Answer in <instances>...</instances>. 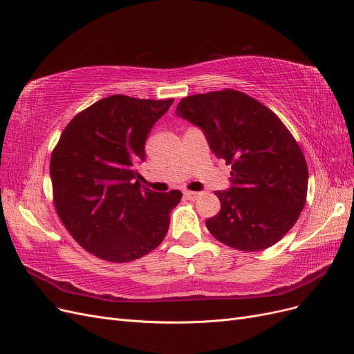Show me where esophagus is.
<instances>
[{"instance_id":"obj_1","label":"esophagus","mask_w":354,"mask_h":354,"mask_svg":"<svg viewBox=\"0 0 354 354\" xmlns=\"http://www.w3.org/2000/svg\"><path fill=\"white\" fill-rule=\"evenodd\" d=\"M183 195H185V198L189 199V201H195V199H198V198L201 196L199 192H192V190H185Z\"/></svg>"}]
</instances>
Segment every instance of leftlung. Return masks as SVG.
Wrapping results in <instances>:
<instances>
[{"label": "left lung", "instance_id": "left-lung-1", "mask_svg": "<svg viewBox=\"0 0 354 354\" xmlns=\"http://www.w3.org/2000/svg\"><path fill=\"white\" fill-rule=\"evenodd\" d=\"M176 113L201 127L232 167L233 186L216 192L221 209L205 221L212 236L248 252L279 242L301 214L308 185L306 158L279 116L232 88L187 95Z\"/></svg>", "mask_w": 354, "mask_h": 354}]
</instances>
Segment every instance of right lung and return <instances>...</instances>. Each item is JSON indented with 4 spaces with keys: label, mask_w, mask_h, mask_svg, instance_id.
Listing matches in <instances>:
<instances>
[{
    "label": "right lung",
    "mask_w": 354,
    "mask_h": 354,
    "mask_svg": "<svg viewBox=\"0 0 354 354\" xmlns=\"http://www.w3.org/2000/svg\"><path fill=\"white\" fill-rule=\"evenodd\" d=\"M173 102L109 95L75 115L53 149L57 216L71 236L100 260L134 261L165 238L181 192L142 189L137 168L146 159L149 131Z\"/></svg>",
    "instance_id": "obj_1"
}]
</instances>
